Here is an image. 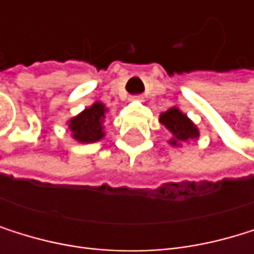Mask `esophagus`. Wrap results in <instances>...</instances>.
Listing matches in <instances>:
<instances>
[{
  "label": "esophagus",
  "instance_id": "obj_1",
  "mask_svg": "<svg viewBox=\"0 0 254 254\" xmlns=\"http://www.w3.org/2000/svg\"><path fill=\"white\" fill-rule=\"evenodd\" d=\"M135 99H137V100H143V97H141V96H138V97H135Z\"/></svg>",
  "mask_w": 254,
  "mask_h": 254
}]
</instances>
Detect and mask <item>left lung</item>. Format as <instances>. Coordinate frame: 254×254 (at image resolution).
Returning <instances> with one entry per match:
<instances>
[{"instance_id": "left-lung-1", "label": "left lung", "mask_w": 254, "mask_h": 254, "mask_svg": "<svg viewBox=\"0 0 254 254\" xmlns=\"http://www.w3.org/2000/svg\"><path fill=\"white\" fill-rule=\"evenodd\" d=\"M160 123L171 132V140L168 141L171 146H180L190 140H196L199 137V129L196 125L184 114L177 106H172L168 111L160 114Z\"/></svg>"}]
</instances>
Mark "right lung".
Listing matches in <instances>:
<instances>
[{
  "instance_id": "right-lung-1",
  "label": "right lung",
  "mask_w": 254,
  "mask_h": 254,
  "mask_svg": "<svg viewBox=\"0 0 254 254\" xmlns=\"http://www.w3.org/2000/svg\"><path fill=\"white\" fill-rule=\"evenodd\" d=\"M108 108L102 102H94L77 116L66 122L71 137L77 143H96L105 137V119Z\"/></svg>"
}]
</instances>
